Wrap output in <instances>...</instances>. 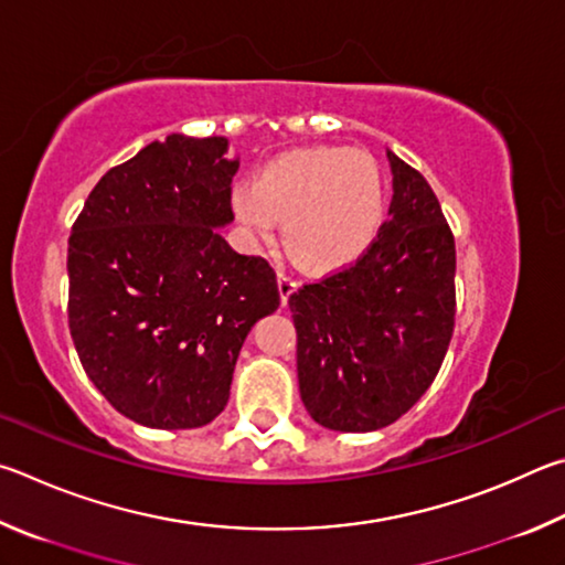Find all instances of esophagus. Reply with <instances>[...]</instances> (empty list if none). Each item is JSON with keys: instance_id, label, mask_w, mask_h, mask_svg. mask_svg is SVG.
I'll return each instance as SVG.
<instances>
[{"instance_id": "obj_1", "label": "esophagus", "mask_w": 565, "mask_h": 565, "mask_svg": "<svg viewBox=\"0 0 565 565\" xmlns=\"http://www.w3.org/2000/svg\"><path fill=\"white\" fill-rule=\"evenodd\" d=\"M277 290H280V300L285 305V302H288L290 295L298 290V280H295V277L288 275L285 270H280V273H277Z\"/></svg>"}]
</instances>
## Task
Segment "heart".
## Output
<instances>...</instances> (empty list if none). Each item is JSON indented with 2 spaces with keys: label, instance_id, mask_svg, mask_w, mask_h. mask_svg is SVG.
Wrapping results in <instances>:
<instances>
[{
  "label": "heart",
  "instance_id": "heart-1",
  "mask_svg": "<svg viewBox=\"0 0 565 565\" xmlns=\"http://www.w3.org/2000/svg\"><path fill=\"white\" fill-rule=\"evenodd\" d=\"M382 175L360 151L338 146L295 148L233 191V211L247 233L270 237L282 223L285 253L295 265L330 273L352 263L382 217Z\"/></svg>",
  "mask_w": 565,
  "mask_h": 565
}]
</instances>
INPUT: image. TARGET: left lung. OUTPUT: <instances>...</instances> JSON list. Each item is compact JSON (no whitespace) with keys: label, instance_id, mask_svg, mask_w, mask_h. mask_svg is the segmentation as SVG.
<instances>
[{"label":"left lung","instance_id":"obj_1","mask_svg":"<svg viewBox=\"0 0 565 565\" xmlns=\"http://www.w3.org/2000/svg\"><path fill=\"white\" fill-rule=\"evenodd\" d=\"M390 217L358 263L290 295L300 397L334 431L397 422L437 377L457 315V247L431 185L387 151Z\"/></svg>","mask_w":565,"mask_h":565}]
</instances>
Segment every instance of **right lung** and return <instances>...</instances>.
Instances as JSON below:
<instances>
[{
  "label": "right lung",
  "instance_id": "add662e5",
  "mask_svg": "<svg viewBox=\"0 0 565 565\" xmlns=\"http://www.w3.org/2000/svg\"><path fill=\"white\" fill-rule=\"evenodd\" d=\"M223 136L148 143L94 185L68 237L78 360L116 412L151 429L213 422L247 332L280 305L265 257L217 231L233 221Z\"/></svg>",
  "mask_w": 565,
  "mask_h": 565
}]
</instances>
